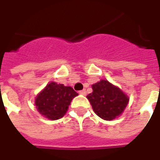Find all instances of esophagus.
I'll return each instance as SVG.
<instances>
[{
	"label": "esophagus",
	"instance_id": "esophagus-1",
	"mask_svg": "<svg viewBox=\"0 0 160 160\" xmlns=\"http://www.w3.org/2000/svg\"><path fill=\"white\" fill-rule=\"evenodd\" d=\"M79 93H80L81 95H85V94H86V92H85V90H82V91L79 92Z\"/></svg>",
	"mask_w": 160,
	"mask_h": 160
}]
</instances>
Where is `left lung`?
<instances>
[{"instance_id":"8db88e82","label":"left lung","mask_w":160,"mask_h":160,"mask_svg":"<svg viewBox=\"0 0 160 160\" xmlns=\"http://www.w3.org/2000/svg\"><path fill=\"white\" fill-rule=\"evenodd\" d=\"M92 92L87 95L93 111L104 120H113L124 112L129 97L118 86L102 79L92 85Z\"/></svg>"}]
</instances>
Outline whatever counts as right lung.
I'll return each mask as SVG.
<instances>
[{
	"label": "right lung",
	"instance_id": "add662e5",
	"mask_svg": "<svg viewBox=\"0 0 160 160\" xmlns=\"http://www.w3.org/2000/svg\"><path fill=\"white\" fill-rule=\"evenodd\" d=\"M77 95L71 86L51 82L36 95L34 104L42 116L57 120L67 113L71 101Z\"/></svg>",
	"mask_w": 160,
	"mask_h": 160
}]
</instances>
